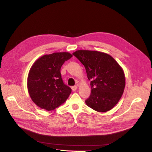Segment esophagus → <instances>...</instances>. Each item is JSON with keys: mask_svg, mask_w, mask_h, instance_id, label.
Returning a JSON list of instances; mask_svg holds the SVG:
<instances>
[{"mask_svg": "<svg viewBox=\"0 0 152 152\" xmlns=\"http://www.w3.org/2000/svg\"><path fill=\"white\" fill-rule=\"evenodd\" d=\"M72 91H76V90L77 89V86H72Z\"/></svg>", "mask_w": 152, "mask_h": 152, "instance_id": "34e87169", "label": "esophagus"}]
</instances>
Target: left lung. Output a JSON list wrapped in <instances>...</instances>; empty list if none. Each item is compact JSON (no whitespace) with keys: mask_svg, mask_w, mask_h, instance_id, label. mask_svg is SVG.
I'll list each match as a JSON object with an SVG mask.
<instances>
[{"mask_svg":"<svg viewBox=\"0 0 152 152\" xmlns=\"http://www.w3.org/2000/svg\"><path fill=\"white\" fill-rule=\"evenodd\" d=\"M73 54L83 64L91 80V93L86 100V104L99 112L112 109L125 88V75L121 66L107 53L79 50Z\"/></svg>","mask_w":152,"mask_h":152,"instance_id":"left-lung-1","label":"left lung"}]
</instances>
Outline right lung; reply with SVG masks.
Returning <instances> with one entry per match:
<instances>
[{
    "label": "right lung",
    "instance_id": "obj_1",
    "mask_svg": "<svg viewBox=\"0 0 152 152\" xmlns=\"http://www.w3.org/2000/svg\"><path fill=\"white\" fill-rule=\"evenodd\" d=\"M73 56L69 53L45 54L31 67L27 87L31 100L42 109L53 110L65 102L72 89L63 83L61 67Z\"/></svg>",
    "mask_w": 152,
    "mask_h": 152
}]
</instances>
